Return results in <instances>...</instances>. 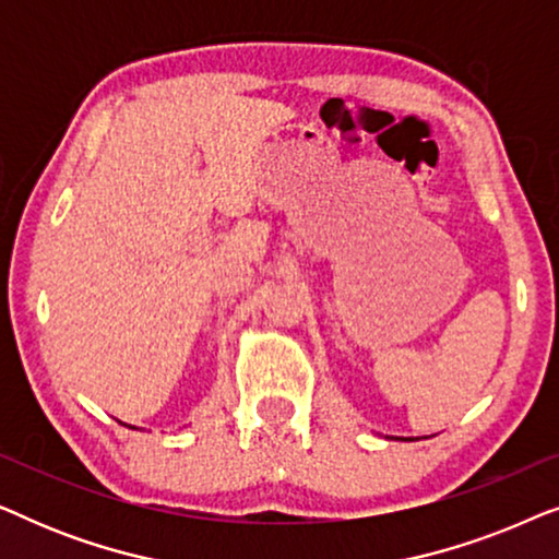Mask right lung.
Masks as SVG:
<instances>
[{
  "label": "right lung",
  "mask_w": 559,
  "mask_h": 559,
  "mask_svg": "<svg viewBox=\"0 0 559 559\" xmlns=\"http://www.w3.org/2000/svg\"><path fill=\"white\" fill-rule=\"evenodd\" d=\"M121 425H124V423H121ZM129 427V425H127ZM132 430H136V427H132Z\"/></svg>",
  "instance_id": "1"
}]
</instances>
